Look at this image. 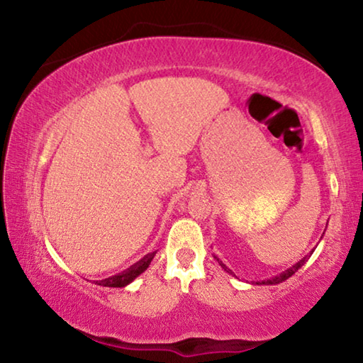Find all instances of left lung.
Here are the masks:
<instances>
[{"mask_svg":"<svg viewBox=\"0 0 363 363\" xmlns=\"http://www.w3.org/2000/svg\"><path fill=\"white\" fill-rule=\"evenodd\" d=\"M312 253H314V250H312L309 255H306V256L303 257V259H299L296 264H293L291 267H288L286 270H284V272H280L279 275H275V277H272V279H266V280L256 281V285H277V284H281V281H285L286 279H290L294 272H298V270H299L301 267H303L304 264L307 262V259H309V257H311V255H312ZM213 256H214V255H213ZM214 257H216L218 262H219V266L223 267V269L225 270V272H229V274H232V275H235V274L232 272L230 269H227V266H225V264H224L223 261H219V257H218V256H214Z\"/></svg>","mask_w":363,"mask_h":363,"instance_id":"left-lung-1","label":"left lung"}]
</instances>
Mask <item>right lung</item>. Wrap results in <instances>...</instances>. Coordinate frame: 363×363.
<instances>
[{"instance_id":"add662e5","label":"right lung","mask_w":363,"mask_h":363,"mask_svg":"<svg viewBox=\"0 0 363 363\" xmlns=\"http://www.w3.org/2000/svg\"><path fill=\"white\" fill-rule=\"evenodd\" d=\"M157 251H153V253L145 255L143 259L138 261L136 264H133L131 267H128L126 270H123V272L112 275V277H107L104 280H96V285H101V286H108V288H123L126 285H130L131 281L136 280L140 274L145 272L147 267L150 266V262L153 257H155Z\"/></svg>"}]
</instances>
